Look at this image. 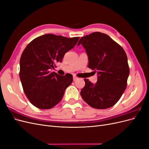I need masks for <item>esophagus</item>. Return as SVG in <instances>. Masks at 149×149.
I'll use <instances>...</instances> for the list:
<instances>
[{
  "label": "esophagus",
  "instance_id": "1",
  "mask_svg": "<svg viewBox=\"0 0 149 149\" xmlns=\"http://www.w3.org/2000/svg\"><path fill=\"white\" fill-rule=\"evenodd\" d=\"M77 79H78V78L76 77V76H73V81H75L77 80Z\"/></svg>",
  "mask_w": 149,
  "mask_h": 149
}]
</instances>
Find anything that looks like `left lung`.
<instances>
[{"mask_svg":"<svg viewBox=\"0 0 149 149\" xmlns=\"http://www.w3.org/2000/svg\"><path fill=\"white\" fill-rule=\"evenodd\" d=\"M81 44L88 56V67L97 74L95 84L84 79L85 86L81 96L96 109L113 106L127 87L130 71L125 51L107 35L101 32L81 38L78 46Z\"/></svg>","mask_w":149,"mask_h":149,"instance_id":"1","label":"left lung"}]
</instances>
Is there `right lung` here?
I'll use <instances>...</instances> for the list:
<instances>
[{
	"mask_svg": "<svg viewBox=\"0 0 149 149\" xmlns=\"http://www.w3.org/2000/svg\"><path fill=\"white\" fill-rule=\"evenodd\" d=\"M79 37L66 38L45 34L26 47L20 60V79L26 97L39 109H51L62 100L73 76L51 72L65 54L73 48Z\"/></svg>",
	"mask_w": 149,
	"mask_h": 149,
	"instance_id": "1",
	"label": "right lung"
}]
</instances>
